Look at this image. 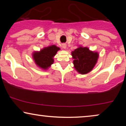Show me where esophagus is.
<instances>
[{"instance_id":"obj_1","label":"esophagus","mask_w":126,"mask_h":126,"mask_svg":"<svg viewBox=\"0 0 126 126\" xmlns=\"http://www.w3.org/2000/svg\"><path fill=\"white\" fill-rule=\"evenodd\" d=\"M62 46H63V49H66V45L65 44H63V45H62Z\"/></svg>"}]
</instances>
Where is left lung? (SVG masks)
Returning a JSON list of instances; mask_svg holds the SVG:
<instances>
[{"instance_id": "8db88e82", "label": "left lung", "mask_w": 126, "mask_h": 126, "mask_svg": "<svg viewBox=\"0 0 126 126\" xmlns=\"http://www.w3.org/2000/svg\"><path fill=\"white\" fill-rule=\"evenodd\" d=\"M75 68L82 75L89 73L97 63L99 54L90 51L88 48L79 47L72 52Z\"/></svg>"}]
</instances>
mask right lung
Here are the masks:
<instances>
[{
	"mask_svg": "<svg viewBox=\"0 0 126 126\" xmlns=\"http://www.w3.org/2000/svg\"><path fill=\"white\" fill-rule=\"evenodd\" d=\"M60 48L55 45L45 47L40 51L34 53L33 59L37 64L41 68L46 69L53 64L54 60L53 57L56 54Z\"/></svg>",
	"mask_w": 126,
	"mask_h": 126,
	"instance_id": "add662e5",
	"label": "right lung"
}]
</instances>
